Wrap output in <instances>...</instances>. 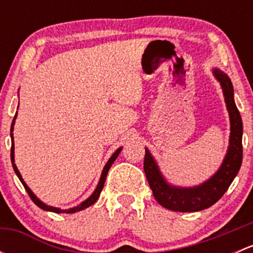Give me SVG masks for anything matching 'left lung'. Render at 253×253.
I'll return each mask as SVG.
<instances>
[{"instance_id":"8db88e82","label":"left lung","mask_w":253,"mask_h":253,"mask_svg":"<svg viewBox=\"0 0 253 253\" xmlns=\"http://www.w3.org/2000/svg\"><path fill=\"white\" fill-rule=\"evenodd\" d=\"M214 77L223 89L226 109L230 117V138L225 158L211 178L193 187H177L167 182L154 158L145 148L144 172L155 200L164 208L175 211H198L218 202L239 172L242 163V120L234 100L230 78L223 71L214 68Z\"/></svg>"}]
</instances>
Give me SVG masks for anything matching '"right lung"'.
I'll return each mask as SVG.
<instances>
[{
  "instance_id": "add662e5",
  "label": "right lung",
  "mask_w": 253,
  "mask_h": 253,
  "mask_svg": "<svg viewBox=\"0 0 253 253\" xmlns=\"http://www.w3.org/2000/svg\"><path fill=\"white\" fill-rule=\"evenodd\" d=\"M16 119H17V112H16V115H14V119H13V121H12V125H11V139H12V147H11V160H12V165H13L14 172H16V174H17L18 178H19V180H20V182L23 183V186H24L25 191H27V192H28V195H29V197L32 198V201H33V202H34L35 205H37L38 207H39V208L44 209V211H53V213H76V211H83V209L88 208V207H90L91 205H94V203H95L96 201H98L99 196H100V192H101V190H103V187H104V183H105V180H106V175H108V172H109V169H110V168H111V165L114 164V162H115V160H116V158L119 157V154H120V153H121V149H122V148H119V149H117L116 152H115L114 154L111 155V158H110V159L108 160V163H106V164H105V167H104V170H103V172H101L100 180H99V183H98V186H96L95 191H94V192H93V195H91L90 197H88V198H86L85 201H84V202H82L81 205H78L77 207H73V208H70V209H60V208H56V207H51V206H47V205H45L44 202H42V201H40L39 198H38L37 196H35L34 193H33V191L30 190L29 187H28V185H27V183L24 182V180H23V177H22V175H20L19 170L17 169V165L14 164V142H13V128H14V122H16Z\"/></svg>"
}]
</instances>
